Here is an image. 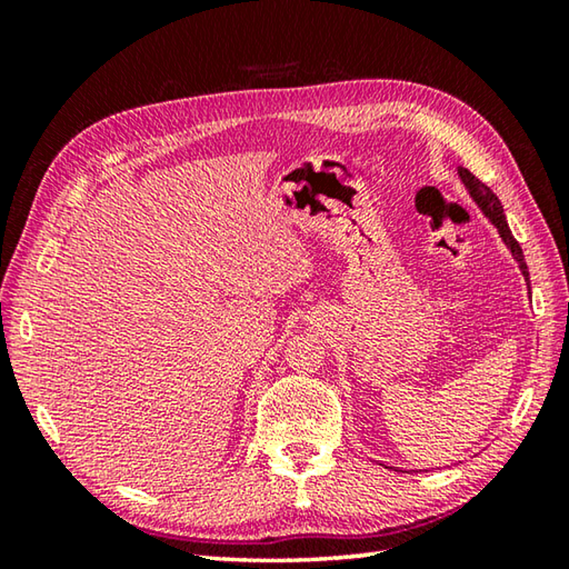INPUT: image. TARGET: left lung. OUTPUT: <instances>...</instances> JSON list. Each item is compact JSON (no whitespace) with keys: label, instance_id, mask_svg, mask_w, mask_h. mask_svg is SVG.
I'll list each match as a JSON object with an SVG mask.
<instances>
[{"label":"left lung","instance_id":"8db88e82","mask_svg":"<svg viewBox=\"0 0 569 569\" xmlns=\"http://www.w3.org/2000/svg\"><path fill=\"white\" fill-rule=\"evenodd\" d=\"M459 178H462V183L467 186L469 196L477 200V204L481 208V212H485V214L489 217V222L499 229L501 239L506 241V247L511 249L513 259L518 261V266H521V271H523L526 281H528V266H526V261H523V249H521V244H518V241H516V239H513V234H511L509 222H506V214H503V204H501V200H499L497 196H493L491 188H487L485 183H481V180H479L475 173H469L467 168H459Z\"/></svg>","mask_w":569,"mask_h":569}]
</instances>
